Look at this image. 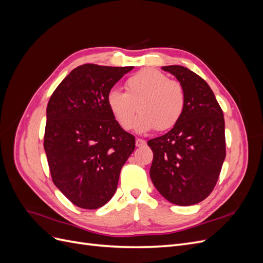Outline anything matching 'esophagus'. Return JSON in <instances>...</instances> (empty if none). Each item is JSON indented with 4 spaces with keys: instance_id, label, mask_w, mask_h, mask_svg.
<instances>
[{
    "instance_id": "1",
    "label": "esophagus",
    "mask_w": 263,
    "mask_h": 263,
    "mask_svg": "<svg viewBox=\"0 0 263 263\" xmlns=\"http://www.w3.org/2000/svg\"><path fill=\"white\" fill-rule=\"evenodd\" d=\"M136 146L137 147H144V146H146V141L144 139L138 138V139H136Z\"/></svg>"
}]
</instances>
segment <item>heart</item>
I'll list each match as a JSON object with an SVG mask.
<instances>
[{"instance_id": "b5f03b06", "label": "heart", "mask_w": 263, "mask_h": 263, "mask_svg": "<svg viewBox=\"0 0 263 263\" xmlns=\"http://www.w3.org/2000/svg\"><path fill=\"white\" fill-rule=\"evenodd\" d=\"M107 107L116 123L125 130L133 127L146 133L157 128L163 132L176 126L185 106V94L182 85L169 80L168 76L155 69H142L127 79L125 92L110 90L106 97Z\"/></svg>"}]
</instances>
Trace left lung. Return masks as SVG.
<instances>
[{
	"label": "left lung",
	"mask_w": 263,
	"mask_h": 263,
	"mask_svg": "<svg viewBox=\"0 0 263 263\" xmlns=\"http://www.w3.org/2000/svg\"><path fill=\"white\" fill-rule=\"evenodd\" d=\"M185 94L180 121L163 136L150 139V178L165 200L189 206L202 202L216 185L226 157L225 121L205 80L182 66H165Z\"/></svg>",
	"instance_id": "obj_1"
}]
</instances>
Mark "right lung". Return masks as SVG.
<instances>
[{"label": "right lung", "instance_id": "obj_1", "mask_svg": "<svg viewBox=\"0 0 263 263\" xmlns=\"http://www.w3.org/2000/svg\"><path fill=\"white\" fill-rule=\"evenodd\" d=\"M134 67L79 66L47 105L44 148L54 185L85 210L106 204L135 149V137L110 114L106 97Z\"/></svg>", "mask_w": 263, "mask_h": 263}]
</instances>
